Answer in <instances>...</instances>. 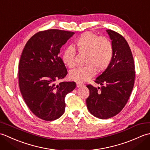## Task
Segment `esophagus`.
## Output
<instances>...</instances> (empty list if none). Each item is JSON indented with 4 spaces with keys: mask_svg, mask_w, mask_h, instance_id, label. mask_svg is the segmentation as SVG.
Returning a JSON list of instances; mask_svg holds the SVG:
<instances>
[{
    "mask_svg": "<svg viewBox=\"0 0 150 150\" xmlns=\"http://www.w3.org/2000/svg\"><path fill=\"white\" fill-rule=\"evenodd\" d=\"M82 86H83V84H82L79 83V82H77V88H81V87Z\"/></svg>",
    "mask_w": 150,
    "mask_h": 150,
    "instance_id": "34e87169",
    "label": "esophagus"
}]
</instances>
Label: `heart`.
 Wrapping results in <instances>:
<instances>
[{
    "instance_id": "obj_1",
    "label": "heart",
    "mask_w": 150,
    "mask_h": 150,
    "mask_svg": "<svg viewBox=\"0 0 150 150\" xmlns=\"http://www.w3.org/2000/svg\"><path fill=\"white\" fill-rule=\"evenodd\" d=\"M75 45L80 53H86V66L78 67L69 72L71 80L83 83L92 78L96 69L103 71L107 69L112 61L114 50L113 44L106 37H100L93 32H85L75 41ZM77 52L72 46L66 47L62 53V61L69 68L76 65Z\"/></svg>"
}]
</instances>
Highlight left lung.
Returning <instances> with one entry per match:
<instances>
[{
  "instance_id": "8db88e82",
  "label": "left lung",
  "mask_w": 150,
  "mask_h": 150,
  "mask_svg": "<svg viewBox=\"0 0 150 150\" xmlns=\"http://www.w3.org/2000/svg\"><path fill=\"white\" fill-rule=\"evenodd\" d=\"M106 31L113 44L114 55L108 68L86 86L90 95L86 99L90 113L98 119L113 117L120 112L128 102L134 86L135 71L132 51L124 37L111 30Z\"/></svg>"
}]
</instances>
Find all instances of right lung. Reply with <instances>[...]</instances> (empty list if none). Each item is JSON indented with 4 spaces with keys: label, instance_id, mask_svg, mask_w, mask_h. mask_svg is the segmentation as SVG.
<instances>
[{
    "label": "right lung",
    "instance_id": "1",
    "mask_svg": "<svg viewBox=\"0 0 150 150\" xmlns=\"http://www.w3.org/2000/svg\"><path fill=\"white\" fill-rule=\"evenodd\" d=\"M74 32L47 30L28 40L18 64V84L28 107L40 119L52 121L65 111V96L76 87L75 82L57 81L68 74L60 50Z\"/></svg>",
    "mask_w": 150,
    "mask_h": 150
}]
</instances>
